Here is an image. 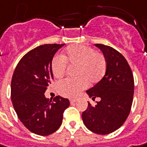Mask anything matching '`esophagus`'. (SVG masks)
Listing matches in <instances>:
<instances>
[{
  "instance_id": "obj_1",
  "label": "esophagus",
  "mask_w": 147,
  "mask_h": 147,
  "mask_svg": "<svg viewBox=\"0 0 147 147\" xmlns=\"http://www.w3.org/2000/svg\"><path fill=\"white\" fill-rule=\"evenodd\" d=\"M76 101H77V99H76V98H71V99H70V102H71V103H75V102H76Z\"/></svg>"
}]
</instances>
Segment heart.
<instances>
[{
    "mask_svg": "<svg viewBox=\"0 0 147 147\" xmlns=\"http://www.w3.org/2000/svg\"><path fill=\"white\" fill-rule=\"evenodd\" d=\"M67 64L76 66L74 74L77 77L65 79L58 83V92L65 97H75L87 88L89 84L98 83L107 71L105 56L86 45H71L66 49L62 57L53 58L51 71L55 78H62L65 75Z\"/></svg>",
    "mask_w": 147,
    "mask_h": 147,
    "instance_id": "obj_1",
    "label": "heart"
}]
</instances>
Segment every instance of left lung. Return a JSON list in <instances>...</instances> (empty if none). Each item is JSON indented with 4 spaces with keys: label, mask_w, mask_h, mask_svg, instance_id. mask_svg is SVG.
<instances>
[{
    "label": "left lung",
    "mask_w": 147,
    "mask_h": 147,
    "mask_svg": "<svg viewBox=\"0 0 147 147\" xmlns=\"http://www.w3.org/2000/svg\"><path fill=\"white\" fill-rule=\"evenodd\" d=\"M107 60V71L103 78L86 91L89 98L98 102L82 113L87 129L97 134H108L122 126L128 118L133 103L134 80L127 60L114 48L95 44Z\"/></svg>",
    "instance_id": "8db88e82"
}]
</instances>
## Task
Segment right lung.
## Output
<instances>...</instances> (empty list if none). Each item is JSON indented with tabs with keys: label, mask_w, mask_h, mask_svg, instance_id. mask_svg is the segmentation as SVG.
I'll list each match as a JSON object with an SVG mask.
<instances>
[{
	"label": "right lung",
	"mask_w": 147,
	"mask_h": 147,
	"mask_svg": "<svg viewBox=\"0 0 147 147\" xmlns=\"http://www.w3.org/2000/svg\"><path fill=\"white\" fill-rule=\"evenodd\" d=\"M64 44H47L33 49L18 62L11 80V100L18 119L32 133L48 136L61 126L67 98L48 99L45 92L53 78L51 63Z\"/></svg>",
	"instance_id": "add662e5"
}]
</instances>
